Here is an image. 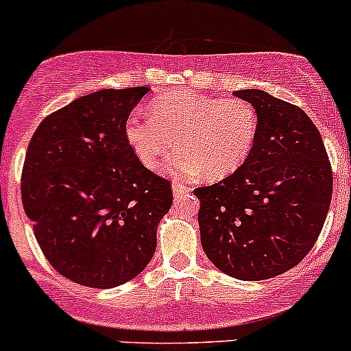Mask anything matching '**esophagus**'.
<instances>
[{
    "mask_svg": "<svg viewBox=\"0 0 351 351\" xmlns=\"http://www.w3.org/2000/svg\"><path fill=\"white\" fill-rule=\"evenodd\" d=\"M190 186H185V185H182V183H173V193H175V197H178V195H182V193H185V192H190Z\"/></svg>",
    "mask_w": 351,
    "mask_h": 351,
    "instance_id": "obj_1",
    "label": "esophagus"
}]
</instances>
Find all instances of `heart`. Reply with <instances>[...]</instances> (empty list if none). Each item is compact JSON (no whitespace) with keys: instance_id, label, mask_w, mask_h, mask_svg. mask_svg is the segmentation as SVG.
<instances>
[{"instance_id":"1","label":"heart","mask_w":351,"mask_h":351,"mask_svg":"<svg viewBox=\"0 0 351 351\" xmlns=\"http://www.w3.org/2000/svg\"><path fill=\"white\" fill-rule=\"evenodd\" d=\"M257 132L258 117L250 103L195 90L158 97L151 103V118L130 117L125 125L132 151L149 169H158L178 145L182 151L169 171L180 178L202 173L219 180L234 173L250 156Z\"/></svg>"}]
</instances>
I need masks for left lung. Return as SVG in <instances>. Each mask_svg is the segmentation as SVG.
I'll return each instance as SVG.
<instances>
[{
  "label": "left lung",
  "mask_w": 351,
  "mask_h": 351,
  "mask_svg": "<svg viewBox=\"0 0 351 351\" xmlns=\"http://www.w3.org/2000/svg\"><path fill=\"white\" fill-rule=\"evenodd\" d=\"M233 94L257 111V141L233 175L193 190L200 243L224 274L261 281L287 273L314 247L331 204L332 171L304 110L264 90Z\"/></svg>",
  "instance_id": "1"
}]
</instances>
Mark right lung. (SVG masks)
Instances as JSON below:
<instances>
[{
	"label": "right lung",
	"instance_id": "add662e5",
	"mask_svg": "<svg viewBox=\"0 0 351 351\" xmlns=\"http://www.w3.org/2000/svg\"><path fill=\"white\" fill-rule=\"evenodd\" d=\"M149 87L103 89L71 101L34 132L22 202L51 266L90 288L134 280L154 255L169 180L145 168L125 125Z\"/></svg>",
	"mask_w": 351,
	"mask_h": 351
}]
</instances>
